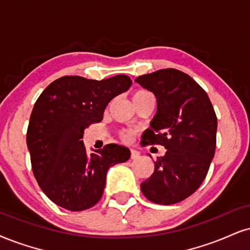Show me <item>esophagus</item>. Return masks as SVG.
Instances as JSON below:
<instances>
[{"label":"esophagus","instance_id":"obj_1","mask_svg":"<svg viewBox=\"0 0 250 250\" xmlns=\"http://www.w3.org/2000/svg\"><path fill=\"white\" fill-rule=\"evenodd\" d=\"M140 156V153L138 152V150H135V149H131V159L132 160H135V159H138Z\"/></svg>","mask_w":250,"mask_h":250}]
</instances>
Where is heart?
I'll use <instances>...</instances> for the list:
<instances>
[{
  "label": "heart",
  "instance_id": "heart-1",
  "mask_svg": "<svg viewBox=\"0 0 250 250\" xmlns=\"http://www.w3.org/2000/svg\"><path fill=\"white\" fill-rule=\"evenodd\" d=\"M144 97H153V95L147 90H137L133 94V96H132V98H133V102L140 100V98H144ZM134 134H135L134 130H124V131L120 132V138H122V140L124 141V143H130Z\"/></svg>",
  "mask_w": 250,
  "mask_h": 250
}]
</instances>
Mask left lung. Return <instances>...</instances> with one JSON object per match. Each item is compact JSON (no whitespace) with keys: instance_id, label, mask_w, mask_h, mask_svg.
<instances>
[{"instance_id":"1","label":"left lung","mask_w":250,"mask_h":250,"mask_svg":"<svg viewBox=\"0 0 250 250\" xmlns=\"http://www.w3.org/2000/svg\"><path fill=\"white\" fill-rule=\"evenodd\" d=\"M135 82L152 91L158 104L141 145L167 149L154 162L141 191L155 204H175L192 195L208 175L217 143V116L204 89L181 70L160 69Z\"/></svg>"}]
</instances>
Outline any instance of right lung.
<instances>
[{"label":"right lung","mask_w":250,"mask_h":250,"mask_svg":"<svg viewBox=\"0 0 250 250\" xmlns=\"http://www.w3.org/2000/svg\"><path fill=\"white\" fill-rule=\"evenodd\" d=\"M126 75L106 80L62 76L42 92L26 133L32 171L52 202L69 211L90 208L102 198L107 169L130 159V149L105 145L89 155L83 131L103 119L113 97L127 90Z\"/></svg>","instance_id":"add662e5"}]
</instances>
